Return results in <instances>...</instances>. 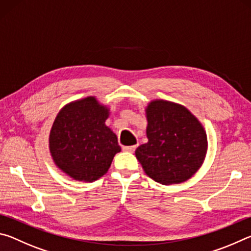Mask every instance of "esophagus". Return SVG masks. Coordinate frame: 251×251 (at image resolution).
I'll return each instance as SVG.
<instances>
[{"instance_id":"34e87169","label":"esophagus","mask_w":251,"mask_h":251,"mask_svg":"<svg viewBox=\"0 0 251 251\" xmlns=\"http://www.w3.org/2000/svg\"><path fill=\"white\" fill-rule=\"evenodd\" d=\"M136 147H137V145H133V146H124V147H123V151H129V152H133V151L136 150Z\"/></svg>"}]
</instances>
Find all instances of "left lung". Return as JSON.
<instances>
[{"instance_id": "1", "label": "left lung", "mask_w": 251, "mask_h": 251, "mask_svg": "<svg viewBox=\"0 0 251 251\" xmlns=\"http://www.w3.org/2000/svg\"><path fill=\"white\" fill-rule=\"evenodd\" d=\"M145 114L148 142L135 151L144 172L163 185L188 180L207 154L202 124L185 106L164 100L150 101Z\"/></svg>"}]
</instances>
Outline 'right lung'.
Wrapping results in <instances>:
<instances>
[{
	"instance_id": "right-lung-1",
	"label": "right lung",
	"mask_w": 251,
	"mask_h": 251,
	"mask_svg": "<svg viewBox=\"0 0 251 251\" xmlns=\"http://www.w3.org/2000/svg\"><path fill=\"white\" fill-rule=\"evenodd\" d=\"M108 116L107 106L87 96L66 104L55 117L49 137L50 156L74 180H97L121 151L117 136L105 124Z\"/></svg>"
}]
</instances>
